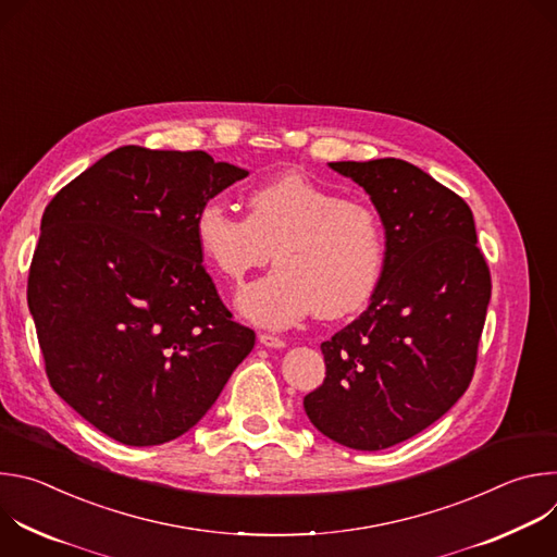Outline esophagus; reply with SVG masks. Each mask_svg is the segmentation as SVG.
I'll return each mask as SVG.
<instances>
[{
	"mask_svg": "<svg viewBox=\"0 0 557 557\" xmlns=\"http://www.w3.org/2000/svg\"><path fill=\"white\" fill-rule=\"evenodd\" d=\"M258 339H260V344H262L264 348H275V350H280V348H284V346H286V342H284V339L273 337V335H260Z\"/></svg>",
	"mask_w": 557,
	"mask_h": 557,
	"instance_id": "obj_1",
	"label": "esophagus"
}]
</instances>
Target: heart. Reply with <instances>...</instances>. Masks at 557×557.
Returning a JSON list of instances; mask_svg holds the SVG:
<instances>
[{"label": "heart", "instance_id": "1", "mask_svg": "<svg viewBox=\"0 0 557 557\" xmlns=\"http://www.w3.org/2000/svg\"><path fill=\"white\" fill-rule=\"evenodd\" d=\"M202 258L228 282L269 262L275 269L245 286L235 306L256 326L282 331L314 312L337 320L368 304L385 267V231L376 209L304 174H282L247 194V215L209 198L194 220Z\"/></svg>", "mask_w": 557, "mask_h": 557}]
</instances>
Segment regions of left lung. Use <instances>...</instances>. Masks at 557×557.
Segmentation results:
<instances>
[{
	"mask_svg": "<svg viewBox=\"0 0 557 557\" xmlns=\"http://www.w3.org/2000/svg\"><path fill=\"white\" fill-rule=\"evenodd\" d=\"M370 196L385 267L368 308L322 344L324 383L304 396L331 441L376 451L412 438L465 394L492 297L471 209L399 161L329 163Z\"/></svg>",
	"mask_w": 557,
	"mask_h": 557,
	"instance_id": "1",
	"label": "left lung"
}]
</instances>
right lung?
Returning <instances> with one entry per match:
<instances>
[{"mask_svg":"<svg viewBox=\"0 0 557 557\" xmlns=\"http://www.w3.org/2000/svg\"><path fill=\"white\" fill-rule=\"evenodd\" d=\"M247 176L207 151L125 145L44 211L28 308L50 385L123 445L189 432L253 350L194 235L200 205Z\"/></svg>","mask_w":557,"mask_h":557,"instance_id":"obj_1","label":"right lung"}]
</instances>
